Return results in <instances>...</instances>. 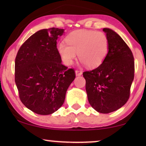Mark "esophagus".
Masks as SVG:
<instances>
[{"mask_svg":"<svg viewBox=\"0 0 146 146\" xmlns=\"http://www.w3.org/2000/svg\"><path fill=\"white\" fill-rule=\"evenodd\" d=\"M82 71H78V70H76V71H75V75H76V76H78L82 75Z\"/></svg>","mask_w":146,"mask_h":146,"instance_id":"1","label":"esophagus"}]
</instances>
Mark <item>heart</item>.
<instances>
[{
  "label": "heart",
  "mask_w": 146,
  "mask_h": 146,
  "mask_svg": "<svg viewBox=\"0 0 146 146\" xmlns=\"http://www.w3.org/2000/svg\"><path fill=\"white\" fill-rule=\"evenodd\" d=\"M66 42L57 44V51L67 66L72 65L78 53L79 59L88 68H97L105 60L110 49L107 36L94 30L74 31L66 36Z\"/></svg>",
  "instance_id": "1"
}]
</instances>
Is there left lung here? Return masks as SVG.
Returning a JSON list of instances; mask_svg holds the SVG:
<instances>
[{
    "mask_svg": "<svg viewBox=\"0 0 146 146\" xmlns=\"http://www.w3.org/2000/svg\"><path fill=\"white\" fill-rule=\"evenodd\" d=\"M110 49L103 62L95 70L85 71L86 90L90 105L98 113L117 111L129 99L134 79L133 53L121 36L110 28H104Z\"/></svg>",
    "mask_w": 146,
    "mask_h": 146,
    "instance_id": "left-lung-1",
    "label": "left lung"
}]
</instances>
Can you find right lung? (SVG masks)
Instances as JSON below:
<instances>
[{"label":"right lung","mask_w":146,"mask_h":146,"mask_svg":"<svg viewBox=\"0 0 146 146\" xmlns=\"http://www.w3.org/2000/svg\"><path fill=\"white\" fill-rule=\"evenodd\" d=\"M64 29L36 31L17 53L15 81L21 102L38 115L52 114L64 104L68 88L75 78L73 69L62 64L56 40Z\"/></svg>","instance_id":"right-lung-1"}]
</instances>
